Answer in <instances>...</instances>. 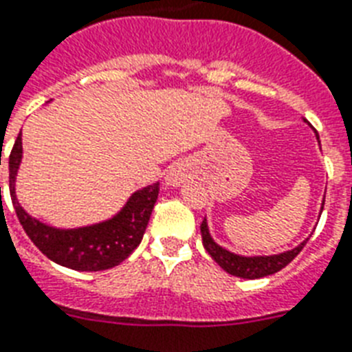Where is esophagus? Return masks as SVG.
Here are the masks:
<instances>
[{
	"label": "esophagus",
	"instance_id": "34e87169",
	"mask_svg": "<svg viewBox=\"0 0 352 352\" xmlns=\"http://www.w3.org/2000/svg\"><path fill=\"white\" fill-rule=\"evenodd\" d=\"M189 178V168L187 165L182 162L173 163L167 170V176H165V182L167 185H173V187H178L179 184H184L185 179Z\"/></svg>",
	"mask_w": 352,
	"mask_h": 352
}]
</instances>
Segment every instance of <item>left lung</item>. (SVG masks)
I'll return each mask as SVG.
<instances>
[{
    "label": "left lung",
    "instance_id": "left-lung-1",
    "mask_svg": "<svg viewBox=\"0 0 352 352\" xmlns=\"http://www.w3.org/2000/svg\"><path fill=\"white\" fill-rule=\"evenodd\" d=\"M316 140H318L320 143L318 134H316ZM323 204H325V196H323ZM323 204H322V209H320V214H322V210H323ZM199 229H201V240H204L205 251L209 252L210 258H212V260H214L225 272H229V274H232V276L247 278V280L271 276V274H274V272L282 271L283 267L289 265V263H291L298 254H300V251H302L303 245H305L309 240V238H305V240H303L302 243H298L296 247H292V249H289V251L278 252V254L247 256V254L232 252L229 251V249L221 247L220 243H216L214 238L210 236L207 218L201 221Z\"/></svg>",
    "mask_w": 352,
    "mask_h": 352
}]
</instances>
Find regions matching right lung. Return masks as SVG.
Returning <instances> with one entry per match:
<instances>
[{
    "label": "right lung",
    "mask_w": 352,
    "mask_h": 352,
    "mask_svg": "<svg viewBox=\"0 0 352 352\" xmlns=\"http://www.w3.org/2000/svg\"><path fill=\"white\" fill-rule=\"evenodd\" d=\"M21 158L23 145L19 134L8 158L10 198L27 236L49 260L74 271H105L120 265L142 243L154 204L158 199L160 182L132 192L122 209L107 220L63 229L30 216L18 201L16 176Z\"/></svg>",
    "instance_id": "right-lung-1"
}]
</instances>
